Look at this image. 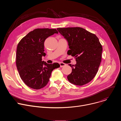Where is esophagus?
<instances>
[{
    "label": "esophagus",
    "mask_w": 121,
    "mask_h": 121,
    "mask_svg": "<svg viewBox=\"0 0 121 121\" xmlns=\"http://www.w3.org/2000/svg\"><path fill=\"white\" fill-rule=\"evenodd\" d=\"M59 65H60V67H64V66H65V65H66L65 63H59Z\"/></svg>",
    "instance_id": "esophagus-1"
}]
</instances>
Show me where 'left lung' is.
<instances>
[{
    "label": "left lung",
    "instance_id": "1",
    "mask_svg": "<svg viewBox=\"0 0 121 121\" xmlns=\"http://www.w3.org/2000/svg\"><path fill=\"white\" fill-rule=\"evenodd\" d=\"M57 30L67 41L68 55L76 58L77 63L69 65L72 72L67 77L70 83L82 86L96 76L101 61L102 45L95 34L80 27L59 28Z\"/></svg>",
    "mask_w": 121,
    "mask_h": 121
}]
</instances>
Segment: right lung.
<instances>
[{
    "label": "right lung",
    "mask_w": 121,
    "mask_h": 121,
    "mask_svg": "<svg viewBox=\"0 0 121 121\" xmlns=\"http://www.w3.org/2000/svg\"><path fill=\"white\" fill-rule=\"evenodd\" d=\"M54 29H36L29 32L19 43L16 66L21 79L30 88L39 90L47 84L51 73L60 67L57 63L49 64L42 61L45 56L44 43L46 38L58 33Z\"/></svg>",
    "instance_id": "1"
}]
</instances>
